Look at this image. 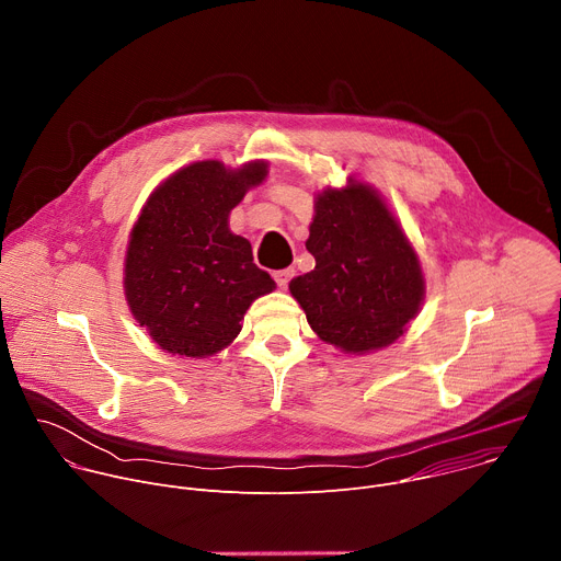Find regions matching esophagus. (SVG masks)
Instances as JSON below:
<instances>
[{
	"mask_svg": "<svg viewBox=\"0 0 561 561\" xmlns=\"http://www.w3.org/2000/svg\"><path fill=\"white\" fill-rule=\"evenodd\" d=\"M273 277H275V282H277V286H279V288H286V286H288V282L295 277V268L275 271V273H273Z\"/></svg>",
	"mask_w": 561,
	"mask_h": 561,
	"instance_id": "obj_1",
	"label": "esophagus"
}]
</instances>
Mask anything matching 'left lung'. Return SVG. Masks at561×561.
Masks as SVG:
<instances>
[{
  "label": "left lung",
  "instance_id": "1",
  "mask_svg": "<svg viewBox=\"0 0 561 561\" xmlns=\"http://www.w3.org/2000/svg\"><path fill=\"white\" fill-rule=\"evenodd\" d=\"M306 249L314 271L288 288L319 340L364 355L404 335L424 301V275L375 188L348 180L319 193Z\"/></svg>",
  "mask_w": 561,
  "mask_h": 561
}]
</instances>
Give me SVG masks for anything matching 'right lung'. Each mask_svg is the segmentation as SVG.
Listing matches in <instances>:
<instances>
[{
  "label": "right lung",
  "mask_w": 561,
  "mask_h": 561,
  "mask_svg": "<svg viewBox=\"0 0 561 561\" xmlns=\"http://www.w3.org/2000/svg\"><path fill=\"white\" fill-rule=\"evenodd\" d=\"M257 159L226 169L217 159L173 173L148 197L130 230L124 293L152 342L173 355L210 357L242 331L249 306L273 293L251 242L228 228L230 210L262 184Z\"/></svg>",
  "instance_id": "right-lung-1"
}]
</instances>
